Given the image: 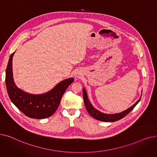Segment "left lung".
Returning <instances> with one entry per match:
<instances>
[{
  "instance_id": "1",
  "label": "left lung",
  "mask_w": 157,
  "mask_h": 157,
  "mask_svg": "<svg viewBox=\"0 0 157 157\" xmlns=\"http://www.w3.org/2000/svg\"><path fill=\"white\" fill-rule=\"evenodd\" d=\"M83 99H84L85 105L88 113L95 119L99 121H105V122L116 121L125 117L127 114H128L134 108V107L138 104V102L140 101V100H141V97H140L139 99L132 106H131L130 108L126 109L125 111H122L120 113L109 114H105V113H101L94 108L93 105L91 104V103L89 102L86 92L84 88H83Z\"/></svg>"
}]
</instances>
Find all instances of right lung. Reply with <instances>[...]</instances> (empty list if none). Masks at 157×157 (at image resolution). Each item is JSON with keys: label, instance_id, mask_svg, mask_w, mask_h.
<instances>
[{"label": "right lung", "instance_id": "right-lung-1", "mask_svg": "<svg viewBox=\"0 0 157 157\" xmlns=\"http://www.w3.org/2000/svg\"><path fill=\"white\" fill-rule=\"evenodd\" d=\"M14 53L10 57L6 71V85L11 102L29 118L42 119L51 117L57 109L63 94L74 81V78L63 80L46 94L33 95L25 92L14 83L12 60Z\"/></svg>", "mask_w": 157, "mask_h": 157}]
</instances>
